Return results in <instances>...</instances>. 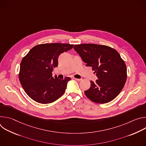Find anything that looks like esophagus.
Wrapping results in <instances>:
<instances>
[{
    "label": "esophagus",
    "instance_id": "34e87169",
    "mask_svg": "<svg viewBox=\"0 0 146 146\" xmlns=\"http://www.w3.org/2000/svg\"><path fill=\"white\" fill-rule=\"evenodd\" d=\"M74 80H76V81H80L81 80V78H74Z\"/></svg>",
    "mask_w": 146,
    "mask_h": 146
}]
</instances>
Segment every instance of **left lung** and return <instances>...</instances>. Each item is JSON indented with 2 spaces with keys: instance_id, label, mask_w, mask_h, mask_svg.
Instances as JSON below:
<instances>
[{
  "instance_id": "1",
  "label": "left lung",
  "mask_w": 146,
  "mask_h": 146,
  "mask_svg": "<svg viewBox=\"0 0 146 146\" xmlns=\"http://www.w3.org/2000/svg\"><path fill=\"white\" fill-rule=\"evenodd\" d=\"M73 48L98 78L90 81V88L84 91L86 96L97 103H106L116 98L127 78V66L119 53L109 46L95 44H77Z\"/></svg>"
}]
</instances>
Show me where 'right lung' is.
<instances>
[{"label": "right lung", "mask_w": 146, "mask_h": 146, "mask_svg": "<svg viewBox=\"0 0 146 146\" xmlns=\"http://www.w3.org/2000/svg\"><path fill=\"white\" fill-rule=\"evenodd\" d=\"M73 44L46 43L33 47L22 59L19 79L27 94L41 103H52L65 91L70 77L61 80L52 77L53 69L58 66V57L71 50Z\"/></svg>", "instance_id": "1"}]
</instances>
